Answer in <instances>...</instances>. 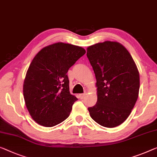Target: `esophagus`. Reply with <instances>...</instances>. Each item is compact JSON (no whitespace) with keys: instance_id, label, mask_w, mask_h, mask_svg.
I'll use <instances>...</instances> for the list:
<instances>
[{"instance_id":"esophagus-1","label":"esophagus","mask_w":157,"mask_h":157,"mask_svg":"<svg viewBox=\"0 0 157 157\" xmlns=\"http://www.w3.org/2000/svg\"><path fill=\"white\" fill-rule=\"evenodd\" d=\"M86 94H80L79 95V98H80L81 99H84V98H85V97L86 96Z\"/></svg>"}]
</instances>
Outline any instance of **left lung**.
Wrapping results in <instances>:
<instances>
[{"mask_svg":"<svg viewBox=\"0 0 157 157\" xmlns=\"http://www.w3.org/2000/svg\"><path fill=\"white\" fill-rule=\"evenodd\" d=\"M87 56L95 74L97 101L88 108L95 122L106 128L122 124L138 98L140 74L130 53L122 44L106 41L89 46Z\"/></svg>","mask_w":157,"mask_h":157,"instance_id":"1","label":"left lung"}]
</instances>
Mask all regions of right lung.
<instances>
[{
	"label": "right lung",
	"mask_w": 157,
	"mask_h": 157,
	"mask_svg": "<svg viewBox=\"0 0 157 157\" xmlns=\"http://www.w3.org/2000/svg\"><path fill=\"white\" fill-rule=\"evenodd\" d=\"M86 51L62 42L41 49L33 58L25 76L23 95L34 121L53 127L70 116L78 99L71 94L67 72Z\"/></svg>",
	"instance_id": "add662e5"
}]
</instances>
